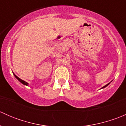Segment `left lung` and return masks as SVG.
Segmentation results:
<instances>
[{
    "label": "left lung",
    "mask_w": 126,
    "mask_h": 126,
    "mask_svg": "<svg viewBox=\"0 0 126 126\" xmlns=\"http://www.w3.org/2000/svg\"><path fill=\"white\" fill-rule=\"evenodd\" d=\"M110 83H108V84H107V85H105V86H104V87H103L102 88H105V87H107V86H108V85H109V84H110Z\"/></svg>",
    "instance_id": "8db88e82"
}]
</instances>
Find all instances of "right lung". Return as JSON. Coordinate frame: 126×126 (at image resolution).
Returning a JSON list of instances; mask_svg holds the SVG:
<instances>
[{
    "instance_id": "obj_1",
    "label": "right lung",
    "mask_w": 126,
    "mask_h": 126,
    "mask_svg": "<svg viewBox=\"0 0 126 126\" xmlns=\"http://www.w3.org/2000/svg\"><path fill=\"white\" fill-rule=\"evenodd\" d=\"M13 74H14V76H15V77H16V79H17V80H18L20 82H21V83H22V84H24V85H27V86H28V84H29V83H27V82H25V81H24V80H22V79H21L20 78H19L18 77H17V76H16V75L15 74L13 73Z\"/></svg>"
}]
</instances>
